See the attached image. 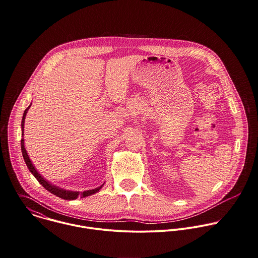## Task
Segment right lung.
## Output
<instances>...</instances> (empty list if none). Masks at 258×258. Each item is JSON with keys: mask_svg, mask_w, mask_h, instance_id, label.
Masks as SVG:
<instances>
[{"mask_svg": "<svg viewBox=\"0 0 258 258\" xmlns=\"http://www.w3.org/2000/svg\"><path fill=\"white\" fill-rule=\"evenodd\" d=\"M30 106H31V105H29V106L25 109V111H24V115H23V119H22V137L24 136L25 117H26V114H27V112H28ZM21 149H22V154H23V157H24V159H25V162H26L27 166L29 167L30 171L34 174V176L37 178V180H38L48 191H50L52 195H54V196H56V197H58V198H60V199H62V200H66V201H73V200H76L78 197H80V198H86V197H89V196H92V195L98 192V191L102 188V186H103V185H102V186H100V187H98V188L91 189V190H87V191H84V192H81V194L78 192V191H69V190H64V189L58 188L57 186H54V185L51 184L50 182H48L41 174H39V172H38V171L36 170V168L33 166L32 161L30 160V158H29V156H28V154H27V152H26L25 146H24V139L21 140Z\"/></svg>", "mask_w": 258, "mask_h": 258, "instance_id": "add662e5", "label": "right lung"}]
</instances>
